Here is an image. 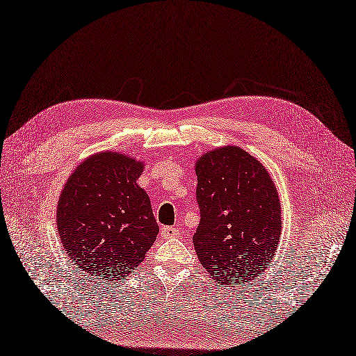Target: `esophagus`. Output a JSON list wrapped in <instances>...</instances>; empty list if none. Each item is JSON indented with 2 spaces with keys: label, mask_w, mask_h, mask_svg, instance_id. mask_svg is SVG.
Masks as SVG:
<instances>
[{
  "label": "esophagus",
  "mask_w": 356,
  "mask_h": 356,
  "mask_svg": "<svg viewBox=\"0 0 356 356\" xmlns=\"http://www.w3.org/2000/svg\"><path fill=\"white\" fill-rule=\"evenodd\" d=\"M161 234H162V237L163 238H177L178 236H179V231L177 229V228H174V227H163L162 229H161Z\"/></svg>",
  "instance_id": "1"
}]
</instances>
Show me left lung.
I'll list each match as a JSON object with an SVG mask.
<instances>
[{"label":"left lung","mask_w":356,"mask_h":356,"mask_svg":"<svg viewBox=\"0 0 356 356\" xmlns=\"http://www.w3.org/2000/svg\"><path fill=\"white\" fill-rule=\"evenodd\" d=\"M195 175L202 218L193 243L200 264L220 286L253 280L273 262L283 229L271 175L237 145L202 154Z\"/></svg>","instance_id":"8db88e82"}]
</instances>
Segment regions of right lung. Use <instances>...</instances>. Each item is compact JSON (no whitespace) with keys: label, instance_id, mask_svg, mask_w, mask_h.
I'll list each match as a JSON object with an SVG mask.
<instances>
[{"label":"right lung","instance_id":"add662e5","mask_svg":"<svg viewBox=\"0 0 356 356\" xmlns=\"http://www.w3.org/2000/svg\"><path fill=\"white\" fill-rule=\"evenodd\" d=\"M144 162L100 152L81 162L57 203V229L76 269L112 284L134 273L157 237L150 199L138 186Z\"/></svg>","mask_w":356,"mask_h":356}]
</instances>
